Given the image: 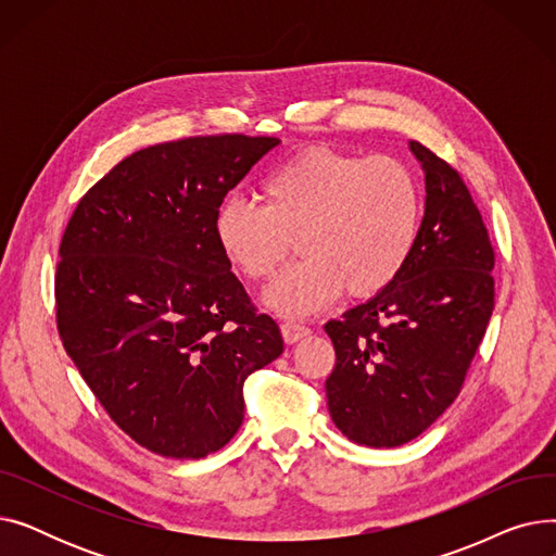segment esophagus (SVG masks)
I'll use <instances>...</instances> for the list:
<instances>
[{
    "label": "esophagus",
    "mask_w": 556,
    "mask_h": 556,
    "mask_svg": "<svg viewBox=\"0 0 556 556\" xmlns=\"http://www.w3.org/2000/svg\"><path fill=\"white\" fill-rule=\"evenodd\" d=\"M308 333H311V329L304 327V325H298V323H283V325H281V336H283V340H286L288 344H293V342L306 338Z\"/></svg>",
    "instance_id": "obj_1"
}]
</instances>
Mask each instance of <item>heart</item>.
Returning a JSON list of instances; mask_svg holds the SVG:
<instances>
[{"mask_svg": "<svg viewBox=\"0 0 556 556\" xmlns=\"http://www.w3.org/2000/svg\"><path fill=\"white\" fill-rule=\"evenodd\" d=\"M256 204L229 198L214 216V239L229 266L252 281L275 275L298 239L302 261L263 293L286 317L313 315L344 293L371 298L410 261L424 218L413 168L396 157H358L308 146L277 164Z\"/></svg>", "mask_w": 556, "mask_h": 556, "instance_id": "obj_1", "label": "heart"}]
</instances>
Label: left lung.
Masks as SVG:
<instances>
[{"label": "left lung", "instance_id": "1", "mask_svg": "<svg viewBox=\"0 0 556 556\" xmlns=\"http://www.w3.org/2000/svg\"><path fill=\"white\" fill-rule=\"evenodd\" d=\"M426 175L417 248L401 275L325 325L336 367L327 403L361 446L413 442L457 399L493 311V248L459 173L419 141Z\"/></svg>", "mask_w": 556, "mask_h": 556}]
</instances>
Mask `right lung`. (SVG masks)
<instances>
[{"label":"right lung","instance_id":"right-lung-1","mask_svg":"<svg viewBox=\"0 0 556 556\" xmlns=\"http://www.w3.org/2000/svg\"><path fill=\"white\" fill-rule=\"evenodd\" d=\"M279 143L214 135L122 160L72 214L55 270L65 352L132 440L173 459L223 448L245 378L283 352L214 239L227 191Z\"/></svg>","mask_w":556,"mask_h":556}]
</instances>
